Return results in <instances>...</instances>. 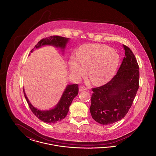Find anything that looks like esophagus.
I'll list each match as a JSON object with an SVG mask.
<instances>
[{
	"instance_id": "34e87169",
	"label": "esophagus",
	"mask_w": 156,
	"mask_h": 156,
	"mask_svg": "<svg viewBox=\"0 0 156 156\" xmlns=\"http://www.w3.org/2000/svg\"><path fill=\"white\" fill-rule=\"evenodd\" d=\"M87 89H87V88L85 87L81 86V87H80L79 90H80V92H81V91H83V90H87Z\"/></svg>"
}]
</instances>
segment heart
Wrapping results in <instances>:
<instances>
[{
	"label": "heart",
	"instance_id": "heart-1",
	"mask_svg": "<svg viewBox=\"0 0 156 156\" xmlns=\"http://www.w3.org/2000/svg\"><path fill=\"white\" fill-rule=\"evenodd\" d=\"M119 62V55L110 47L93 44L81 48L76 57H71L69 65L71 74L75 77H82L88 68L90 80L94 83H101L115 74Z\"/></svg>",
	"mask_w": 156,
	"mask_h": 156
}]
</instances>
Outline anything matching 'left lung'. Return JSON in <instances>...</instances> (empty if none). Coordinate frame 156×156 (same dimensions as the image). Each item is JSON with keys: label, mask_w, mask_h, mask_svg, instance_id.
Listing matches in <instances>:
<instances>
[{"label": "left lung", "mask_w": 156, "mask_h": 156, "mask_svg": "<svg viewBox=\"0 0 156 156\" xmlns=\"http://www.w3.org/2000/svg\"><path fill=\"white\" fill-rule=\"evenodd\" d=\"M125 56L118 73L109 82L92 88L89 111L98 123H114L126 116L139 85V67L132 51L123 45Z\"/></svg>", "instance_id": "1"}]
</instances>
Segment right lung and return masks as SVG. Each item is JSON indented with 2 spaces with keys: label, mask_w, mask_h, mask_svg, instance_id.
Listing matches in <instances>:
<instances>
[{
  "label": "right lung",
  "mask_w": 156,
  "mask_h": 156,
  "mask_svg": "<svg viewBox=\"0 0 156 156\" xmlns=\"http://www.w3.org/2000/svg\"><path fill=\"white\" fill-rule=\"evenodd\" d=\"M68 41V38L52 36L41 40L35 45L34 48H38L45 45H51L56 47H59L64 51ZM33 51V49H32L30 52H32ZM23 92L31 111L37 118L45 123H55L61 121L66 117L69 111V106L75 97L78 94V84L68 85L58 103L53 109L48 111H41L34 107L30 103L27 97H26L24 88Z\"/></svg>",
  "instance_id": "right-lung-1"
}]
</instances>
